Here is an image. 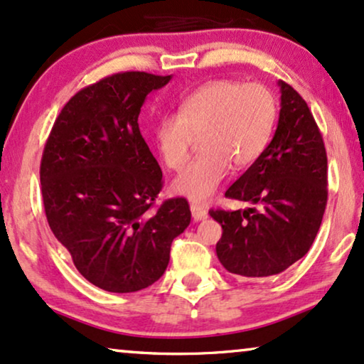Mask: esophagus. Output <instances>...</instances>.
Listing matches in <instances>:
<instances>
[{"mask_svg": "<svg viewBox=\"0 0 364 364\" xmlns=\"http://www.w3.org/2000/svg\"><path fill=\"white\" fill-rule=\"evenodd\" d=\"M191 216L195 222H200V220H205L206 216H208V211L198 205H191Z\"/></svg>", "mask_w": 364, "mask_h": 364, "instance_id": "34e87169", "label": "esophagus"}]
</instances>
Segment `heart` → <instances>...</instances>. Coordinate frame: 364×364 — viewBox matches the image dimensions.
Segmentation results:
<instances>
[{
	"instance_id": "b5f03b06",
	"label": "heart",
	"mask_w": 364,
	"mask_h": 364,
	"mask_svg": "<svg viewBox=\"0 0 364 364\" xmlns=\"http://www.w3.org/2000/svg\"><path fill=\"white\" fill-rule=\"evenodd\" d=\"M277 104L262 84L232 79L198 87L178 105L176 114L161 117L153 139L169 169L186 164L193 136H201V154L173 181V191L203 203L218 190L228 166H250L269 144Z\"/></svg>"
}]
</instances>
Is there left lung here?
I'll use <instances>...</instances> for the list:
<instances>
[{
	"label": "left lung",
	"instance_id": "8db88e82",
	"mask_svg": "<svg viewBox=\"0 0 364 364\" xmlns=\"http://www.w3.org/2000/svg\"><path fill=\"white\" fill-rule=\"evenodd\" d=\"M275 134L255 163L228 188L230 200L257 208L210 210L222 225L216 255L240 277H270L302 259L328 203V156L306 100L279 80Z\"/></svg>",
	"mask_w": 364,
	"mask_h": 364
}]
</instances>
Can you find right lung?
I'll list each match as a JSON object with an SVG mask.
<instances>
[{
    "label": "right lung",
    "mask_w": 364,
    "mask_h": 364,
    "mask_svg": "<svg viewBox=\"0 0 364 364\" xmlns=\"http://www.w3.org/2000/svg\"><path fill=\"white\" fill-rule=\"evenodd\" d=\"M171 75L121 72L77 92L55 121L40 164L53 235L73 265L107 292H136L166 270L191 222L185 198L153 205L163 173L139 131L149 92Z\"/></svg>",
    "instance_id": "1"
}]
</instances>
